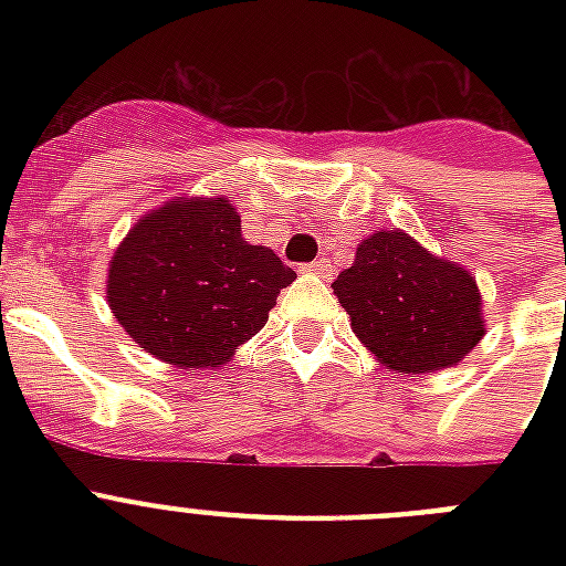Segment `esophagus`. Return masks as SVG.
Here are the masks:
<instances>
[{"label": "esophagus", "mask_w": 566, "mask_h": 566, "mask_svg": "<svg viewBox=\"0 0 566 566\" xmlns=\"http://www.w3.org/2000/svg\"><path fill=\"white\" fill-rule=\"evenodd\" d=\"M302 270H305V273L323 275V279H328V275L335 273V266H332V261H328V258H317V261H311V264H305Z\"/></svg>", "instance_id": "esophagus-1"}]
</instances>
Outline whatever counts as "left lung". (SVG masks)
Returning <instances> with one entry per match:
<instances>
[{
  "label": "left lung",
  "mask_w": 566,
  "mask_h": 566,
  "mask_svg": "<svg viewBox=\"0 0 566 566\" xmlns=\"http://www.w3.org/2000/svg\"><path fill=\"white\" fill-rule=\"evenodd\" d=\"M332 287L355 335L390 370L452 367L484 335L473 275L429 255L402 231L370 234Z\"/></svg>",
  "instance_id": "obj_1"
}]
</instances>
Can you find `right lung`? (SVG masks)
<instances>
[{"mask_svg": "<svg viewBox=\"0 0 566 566\" xmlns=\"http://www.w3.org/2000/svg\"><path fill=\"white\" fill-rule=\"evenodd\" d=\"M296 279L249 247L229 199H188L146 213L114 252L108 305L140 349L176 367H217L266 326Z\"/></svg>", "mask_w": 566, "mask_h": 566, "instance_id": "obj_1", "label": "right lung"}]
</instances>
